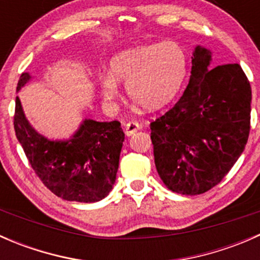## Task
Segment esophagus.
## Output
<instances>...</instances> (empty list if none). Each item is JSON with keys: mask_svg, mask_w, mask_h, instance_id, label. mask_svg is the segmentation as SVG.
<instances>
[{"mask_svg": "<svg viewBox=\"0 0 260 260\" xmlns=\"http://www.w3.org/2000/svg\"><path fill=\"white\" fill-rule=\"evenodd\" d=\"M140 129H141V124L138 122H128L124 127V132L128 137L135 135V133Z\"/></svg>", "mask_w": 260, "mask_h": 260, "instance_id": "obj_1", "label": "esophagus"}]
</instances>
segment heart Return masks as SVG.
Wrapping results in <instances>:
<instances>
[{
	"label": "heart",
	"instance_id": "heart-1",
	"mask_svg": "<svg viewBox=\"0 0 260 260\" xmlns=\"http://www.w3.org/2000/svg\"><path fill=\"white\" fill-rule=\"evenodd\" d=\"M187 74V56L177 41L165 40L115 55L111 74L101 78V93L108 102L127 86L131 101L148 112L166 108L180 94Z\"/></svg>",
	"mask_w": 260,
	"mask_h": 260
}]
</instances>
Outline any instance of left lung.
<instances>
[{"label": "left lung", "mask_w": 260, "mask_h": 260, "mask_svg": "<svg viewBox=\"0 0 260 260\" xmlns=\"http://www.w3.org/2000/svg\"><path fill=\"white\" fill-rule=\"evenodd\" d=\"M180 101L151 123L154 165L167 188L200 195L230 171L248 142L251 89L239 64L211 69V51L196 46Z\"/></svg>", "instance_id": "1"}]
</instances>
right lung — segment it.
Instances as JSON below:
<instances>
[{"mask_svg":"<svg viewBox=\"0 0 260 260\" xmlns=\"http://www.w3.org/2000/svg\"><path fill=\"white\" fill-rule=\"evenodd\" d=\"M31 80L22 73L18 91ZM15 132L39 179L59 198L78 203H96L113 188L124 133L118 120L84 119L65 141H52L36 132L16 96Z\"/></svg>","mask_w":260,"mask_h":260,"instance_id":"obj_1","label":"right lung"}]
</instances>
